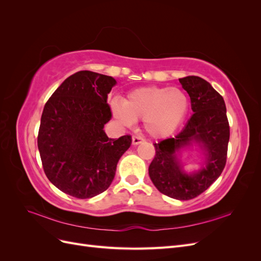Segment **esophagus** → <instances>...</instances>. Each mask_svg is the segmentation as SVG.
I'll return each mask as SVG.
<instances>
[{
  "mask_svg": "<svg viewBox=\"0 0 261 261\" xmlns=\"http://www.w3.org/2000/svg\"><path fill=\"white\" fill-rule=\"evenodd\" d=\"M132 140H133V145H135V146L141 144L144 141V139L141 138V137H139V136H133Z\"/></svg>",
  "mask_w": 261,
  "mask_h": 261,
  "instance_id": "34e87169",
  "label": "esophagus"
}]
</instances>
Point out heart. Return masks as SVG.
Here are the masks:
<instances>
[{"label": "heart", "mask_w": 261, "mask_h": 261, "mask_svg": "<svg viewBox=\"0 0 261 261\" xmlns=\"http://www.w3.org/2000/svg\"><path fill=\"white\" fill-rule=\"evenodd\" d=\"M188 98L178 87H145L128 93L124 101L110 103L115 120L132 126L143 120L146 132L153 137H167L184 121L188 111Z\"/></svg>", "instance_id": "b5f03b06"}]
</instances>
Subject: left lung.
<instances>
[{
    "label": "left lung",
    "instance_id": "8db88e82",
    "mask_svg": "<svg viewBox=\"0 0 261 261\" xmlns=\"http://www.w3.org/2000/svg\"><path fill=\"white\" fill-rule=\"evenodd\" d=\"M179 83L191 97L194 114L174 138L153 144L155 155L149 165V176L160 193L178 200L199 196L222 173L230 140L226 108L221 94L198 76L179 78ZM196 142L204 151L201 169L186 173L180 167V150Z\"/></svg>",
    "mask_w": 261,
    "mask_h": 261
}]
</instances>
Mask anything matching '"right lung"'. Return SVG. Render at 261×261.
Instances as JSON below:
<instances>
[{
  "instance_id": "right-lung-1",
  "label": "right lung",
  "mask_w": 261,
  "mask_h": 261,
  "mask_svg": "<svg viewBox=\"0 0 261 261\" xmlns=\"http://www.w3.org/2000/svg\"><path fill=\"white\" fill-rule=\"evenodd\" d=\"M111 76L81 70L61 84L46 102L38 134V149L46 177L60 191L88 199L109 188L129 135L109 138L108 94Z\"/></svg>"
}]
</instances>
